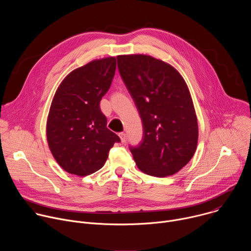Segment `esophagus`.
I'll use <instances>...</instances> for the list:
<instances>
[{
  "instance_id": "34e87169",
  "label": "esophagus",
  "mask_w": 251,
  "mask_h": 251,
  "mask_svg": "<svg viewBox=\"0 0 251 251\" xmlns=\"http://www.w3.org/2000/svg\"><path fill=\"white\" fill-rule=\"evenodd\" d=\"M119 137H120V139H121V142H122V143H125V142L127 141V136H126V134H125V133H123V132L119 133Z\"/></svg>"
}]
</instances>
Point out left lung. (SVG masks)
<instances>
[{
  "mask_svg": "<svg viewBox=\"0 0 251 251\" xmlns=\"http://www.w3.org/2000/svg\"><path fill=\"white\" fill-rule=\"evenodd\" d=\"M118 69L143 124L130 146L137 167L153 176L177 173L193 158L199 128L189 88L169 63L145 54L119 55Z\"/></svg>",
  "mask_w": 251,
  "mask_h": 251,
  "instance_id": "obj_1",
  "label": "left lung"
}]
</instances>
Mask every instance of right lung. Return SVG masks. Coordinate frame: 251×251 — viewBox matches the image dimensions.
I'll return each instance as SVG.
<instances>
[{
    "label": "right lung",
    "mask_w": 251,
    "mask_h": 251,
    "mask_svg": "<svg viewBox=\"0 0 251 251\" xmlns=\"http://www.w3.org/2000/svg\"><path fill=\"white\" fill-rule=\"evenodd\" d=\"M116 57L95 59L62 80L52 99L47 123L49 147L59 166L84 176L101 169L120 138L106 127L100 100L109 90Z\"/></svg>",
    "instance_id": "add662e5"
}]
</instances>
